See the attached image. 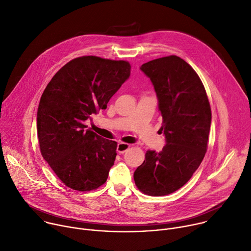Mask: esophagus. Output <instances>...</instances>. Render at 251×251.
<instances>
[{"label": "esophagus", "mask_w": 251, "mask_h": 251, "mask_svg": "<svg viewBox=\"0 0 251 251\" xmlns=\"http://www.w3.org/2000/svg\"><path fill=\"white\" fill-rule=\"evenodd\" d=\"M130 147V144H128V143H124V142H120L119 144H118V147H117V151L119 152V153H121V154H123V153H125L126 150L128 149Z\"/></svg>", "instance_id": "obj_1"}]
</instances>
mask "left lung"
<instances>
[{
    "instance_id": "obj_1",
    "label": "left lung",
    "mask_w": 251,
    "mask_h": 251,
    "mask_svg": "<svg viewBox=\"0 0 251 251\" xmlns=\"http://www.w3.org/2000/svg\"><path fill=\"white\" fill-rule=\"evenodd\" d=\"M140 69L157 94L166 144L158 153L147 150L133 179L143 194L165 196L183 187L203 161L212 111L201 79L182 58H157Z\"/></svg>"
}]
</instances>
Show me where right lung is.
I'll use <instances>...</instances> for the list:
<instances>
[{
    "instance_id": "1",
    "label": "right lung",
    "mask_w": 251,
    "mask_h": 251,
    "mask_svg": "<svg viewBox=\"0 0 251 251\" xmlns=\"http://www.w3.org/2000/svg\"><path fill=\"white\" fill-rule=\"evenodd\" d=\"M130 68L125 60L81 56L66 63L47 84L37 110L39 149L67 187L86 192L107 181L118 143L86 129L85 122L107 109Z\"/></svg>"
}]
</instances>
